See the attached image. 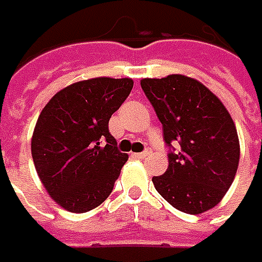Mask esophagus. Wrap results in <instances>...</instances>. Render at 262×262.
Returning <instances> with one entry per match:
<instances>
[{"mask_svg": "<svg viewBox=\"0 0 262 262\" xmlns=\"http://www.w3.org/2000/svg\"><path fill=\"white\" fill-rule=\"evenodd\" d=\"M151 154H152L151 149H145V151H144V152H140V154H135V155H137V157H138V158H146V157H149Z\"/></svg>", "mask_w": 262, "mask_h": 262, "instance_id": "34e87169", "label": "esophagus"}]
</instances>
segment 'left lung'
<instances>
[{
	"mask_svg": "<svg viewBox=\"0 0 262 262\" xmlns=\"http://www.w3.org/2000/svg\"><path fill=\"white\" fill-rule=\"evenodd\" d=\"M141 87L162 122L165 142H179L154 186L169 205L200 214L220 203L240 161V141L227 108L199 80L183 75L142 79Z\"/></svg>",
	"mask_w": 262,
	"mask_h": 262,
	"instance_id": "1",
	"label": "left lung"
}]
</instances>
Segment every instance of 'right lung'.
Listing matches in <instances>:
<instances>
[{
	"label": "right lung",
	"instance_id": "add662e5",
	"mask_svg": "<svg viewBox=\"0 0 262 262\" xmlns=\"http://www.w3.org/2000/svg\"><path fill=\"white\" fill-rule=\"evenodd\" d=\"M133 86L129 77L76 81L40 111L31 141L33 164L46 192L64 210L86 213L113 192L128 155L117 149L108 121Z\"/></svg>",
	"mask_w": 262,
	"mask_h": 262
}]
</instances>
